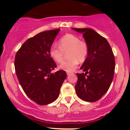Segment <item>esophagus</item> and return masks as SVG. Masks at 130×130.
Here are the masks:
<instances>
[{
  "label": "esophagus",
  "instance_id": "esophagus-1",
  "mask_svg": "<svg viewBox=\"0 0 130 130\" xmlns=\"http://www.w3.org/2000/svg\"><path fill=\"white\" fill-rule=\"evenodd\" d=\"M67 75H71V74H72V73H69V72H67Z\"/></svg>",
  "mask_w": 130,
  "mask_h": 130
}]
</instances>
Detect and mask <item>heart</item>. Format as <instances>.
<instances>
[{"label":"heart","mask_w":130,"mask_h":130,"mask_svg":"<svg viewBox=\"0 0 130 130\" xmlns=\"http://www.w3.org/2000/svg\"><path fill=\"white\" fill-rule=\"evenodd\" d=\"M59 46L53 45L50 50V55L57 63L62 62L65 53H67V61L63 62L59 68L68 72L75 70L79 65V61L84 62L89 53V46L86 42L80 40L73 34H67L59 40Z\"/></svg>","instance_id":"obj_1"}]
</instances>
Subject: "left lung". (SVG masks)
I'll return each instance as SVG.
<instances>
[{
  "instance_id": "left-lung-1",
  "label": "left lung",
  "mask_w": 130,
  "mask_h": 130,
  "mask_svg": "<svg viewBox=\"0 0 130 130\" xmlns=\"http://www.w3.org/2000/svg\"><path fill=\"white\" fill-rule=\"evenodd\" d=\"M83 34L89 46V53L80 69L85 73H76L75 90L85 101H98L107 92L113 80L115 59L113 51L105 38L91 28H72Z\"/></svg>"
}]
</instances>
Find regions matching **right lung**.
I'll use <instances>...</instances> for the list:
<instances>
[{"instance_id":"1","label":"right lung","mask_w":130,"mask_h":130,"mask_svg":"<svg viewBox=\"0 0 130 130\" xmlns=\"http://www.w3.org/2000/svg\"><path fill=\"white\" fill-rule=\"evenodd\" d=\"M60 29L37 34L24 42L15 56L14 67L19 83L29 98L40 105H46L58 98L67 77L64 71L51 73L57 65L50 50Z\"/></svg>"}]
</instances>
